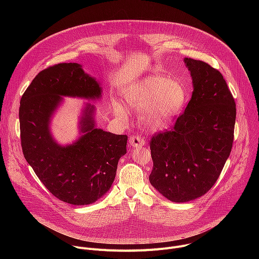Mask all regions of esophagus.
Wrapping results in <instances>:
<instances>
[{"label":"esophagus","mask_w":259,"mask_h":259,"mask_svg":"<svg viewBox=\"0 0 259 259\" xmlns=\"http://www.w3.org/2000/svg\"><path fill=\"white\" fill-rule=\"evenodd\" d=\"M129 143L133 147H139L145 143V140L140 135H133L129 138Z\"/></svg>","instance_id":"1"}]
</instances>
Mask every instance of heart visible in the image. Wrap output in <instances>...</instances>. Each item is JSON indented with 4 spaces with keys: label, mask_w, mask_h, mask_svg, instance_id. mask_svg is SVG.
<instances>
[{
    "label": "heart",
    "mask_w": 259,
    "mask_h": 259,
    "mask_svg": "<svg viewBox=\"0 0 259 259\" xmlns=\"http://www.w3.org/2000/svg\"><path fill=\"white\" fill-rule=\"evenodd\" d=\"M189 98L188 89L176 79H168L162 75H150L132 84L125 93L127 105L141 110L140 121L150 130L166 129L181 112ZM114 113L125 118L122 105L116 103Z\"/></svg>",
    "instance_id": "obj_1"
}]
</instances>
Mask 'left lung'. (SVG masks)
<instances>
[{
	"label": "left lung",
	"instance_id": "left-lung-1",
	"mask_svg": "<svg viewBox=\"0 0 259 259\" xmlns=\"http://www.w3.org/2000/svg\"><path fill=\"white\" fill-rule=\"evenodd\" d=\"M184 62L193 79L192 98L174 126L150 142L151 184L176 203L200 198L214 186L232 151L237 115L221 72L202 60Z\"/></svg>",
	"mask_w": 259,
	"mask_h": 259
}]
</instances>
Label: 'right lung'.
Returning <instances> with one entry per match:
<instances>
[{"label":"right lung","instance_id":"right-lung-1","mask_svg":"<svg viewBox=\"0 0 259 259\" xmlns=\"http://www.w3.org/2000/svg\"><path fill=\"white\" fill-rule=\"evenodd\" d=\"M98 83L78 63H58L40 71L20 99L21 147L25 160L45 188L58 200L89 205L112 187L118 162L127 152V135L95 128L93 105L81 121L84 133L71 145L60 146L49 132L50 118L61 96L95 99Z\"/></svg>","mask_w":259,"mask_h":259}]
</instances>
